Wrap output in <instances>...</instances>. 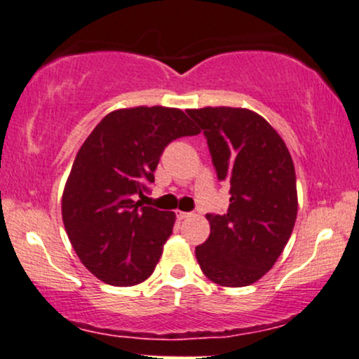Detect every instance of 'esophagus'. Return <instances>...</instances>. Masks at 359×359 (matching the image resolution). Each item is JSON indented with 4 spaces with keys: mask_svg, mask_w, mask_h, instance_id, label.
<instances>
[{
    "mask_svg": "<svg viewBox=\"0 0 359 359\" xmlns=\"http://www.w3.org/2000/svg\"><path fill=\"white\" fill-rule=\"evenodd\" d=\"M192 215V212H182V210H177V217L179 219H187V217H191Z\"/></svg>",
    "mask_w": 359,
    "mask_h": 359,
    "instance_id": "1",
    "label": "esophagus"
}]
</instances>
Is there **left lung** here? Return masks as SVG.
Masks as SVG:
<instances>
[{
    "label": "left lung",
    "mask_w": 359,
    "mask_h": 359,
    "mask_svg": "<svg viewBox=\"0 0 359 359\" xmlns=\"http://www.w3.org/2000/svg\"><path fill=\"white\" fill-rule=\"evenodd\" d=\"M209 145L215 174L231 185L229 209L207 214L210 236L196 248L212 283L243 287L261 279L286 248L297 215L296 172L286 144L245 109L187 110Z\"/></svg>",
    "instance_id": "8db88e82"
}]
</instances>
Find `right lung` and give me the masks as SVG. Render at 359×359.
<instances>
[{"label": "right lung", "mask_w": 359, "mask_h": 359, "mask_svg": "<svg viewBox=\"0 0 359 359\" xmlns=\"http://www.w3.org/2000/svg\"><path fill=\"white\" fill-rule=\"evenodd\" d=\"M179 109L137 107L103 116L76 154L62 198L68 239L90 273L135 286L154 273L175 214L142 205L172 140L197 135Z\"/></svg>", "instance_id": "1"}]
</instances>
